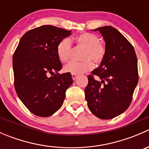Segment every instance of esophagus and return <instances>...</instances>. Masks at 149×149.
I'll return each mask as SVG.
<instances>
[{
  "label": "esophagus",
  "mask_w": 149,
  "mask_h": 149,
  "mask_svg": "<svg viewBox=\"0 0 149 149\" xmlns=\"http://www.w3.org/2000/svg\"><path fill=\"white\" fill-rule=\"evenodd\" d=\"M71 76H72V79H73V80H76V77H77V75H76V74H71Z\"/></svg>",
  "instance_id": "34e87169"
}]
</instances>
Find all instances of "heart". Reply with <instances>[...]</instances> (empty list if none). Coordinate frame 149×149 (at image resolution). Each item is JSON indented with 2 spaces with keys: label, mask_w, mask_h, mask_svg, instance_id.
I'll return each instance as SVG.
<instances>
[{
  "label": "heart",
  "mask_w": 149,
  "mask_h": 149,
  "mask_svg": "<svg viewBox=\"0 0 149 149\" xmlns=\"http://www.w3.org/2000/svg\"><path fill=\"white\" fill-rule=\"evenodd\" d=\"M100 38L97 34L85 32L79 34L75 39L79 47L84 48L81 58L84 61L80 62L71 61L65 65L63 70L66 73L79 74L89 71L93 68V62L99 64L103 61L106 53V48L100 42ZM73 47L71 40L64 38L58 42L56 52L60 61L65 63L70 58Z\"/></svg>",
  "instance_id": "obj_1"
}]
</instances>
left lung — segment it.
<instances>
[{"label": "left lung", "instance_id": "obj_1", "mask_svg": "<svg viewBox=\"0 0 149 149\" xmlns=\"http://www.w3.org/2000/svg\"><path fill=\"white\" fill-rule=\"evenodd\" d=\"M97 30L104 39L106 53L100 65L88 75L85 97L95 116L108 120L130 106L139 81L138 61L133 45L116 29L106 26L94 31Z\"/></svg>", "mask_w": 149, "mask_h": 149}]
</instances>
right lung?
I'll return each instance as SVG.
<instances>
[{"mask_svg": "<svg viewBox=\"0 0 149 149\" xmlns=\"http://www.w3.org/2000/svg\"><path fill=\"white\" fill-rule=\"evenodd\" d=\"M70 34L52 25L34 28L22 36L13 53L16 94L37 116L49 117L58 111L73 84L70 73H58L63 66L56 52L58 42Z\"/></svg>", "mask_w": 149, "mask_h": 149, "instance_id": "add662e5", "label": "right lung"}]
</instances>
